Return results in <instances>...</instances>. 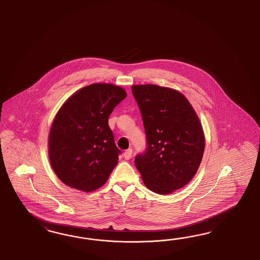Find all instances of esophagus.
Here are the masks:
<instances>
[{
  "label": "esophagus",
  "mask_w": 260,
  "mask_h": 260,
  "mask_svg": "<svg viewBox=\"0 0 260 260\" xmlns=\"http://www.w3.org/2000/svg\"><path fill=\"white\" fill-rule=\"evenodd\" d=\"M132 156H133V150L132 149H128L124 152V157L126 160H129Z\"/></svg>",
  "instance_id": "esophagus-1"
}]
</instances>
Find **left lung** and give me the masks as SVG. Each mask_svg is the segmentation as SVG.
Listing matches in <instances>:
<instances>
[{
	"instance_id": "obj_1",
	"label": "left lung",
	"mask_w": 260,
	"mask_h": 260,
	"mask_svg": "<svg viewBox=\"0 0 260 260\" xmlns=\"http://www.w3.org/2000/svg\"><path fill=\"white\" fill-rule=\"evenodd\" d=\"M148 148L134 163L146 187L158 194L181 189L202 161L205 135L201 122L181 92L156 85H134Z\"/></svg>"
}]
</instances>
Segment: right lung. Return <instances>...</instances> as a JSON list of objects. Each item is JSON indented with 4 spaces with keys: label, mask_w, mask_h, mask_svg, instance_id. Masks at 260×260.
Returning <instances> with one entry per match:
<instances>
[{
    "label": "right lung",
    "mask_w": 260,
    "mask_h": 260,
    "mask_svg": "<svg viewBox=\"0 0 260 260\" xmlns=\"http://www.w3.org/2000/svg\"><path fill=\"white\" fill-rule=\"evenodd\" d=\"M126 97L123 87L99 83L79 89L63 103L48 135L50 165L63 184L90 192L108 181L120 153L109 117Z\"/></svg>",
    "instance_id": "1"
}]
</instances>
